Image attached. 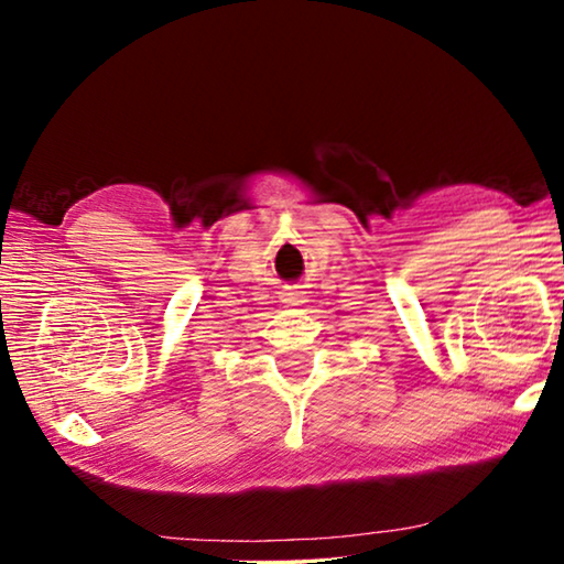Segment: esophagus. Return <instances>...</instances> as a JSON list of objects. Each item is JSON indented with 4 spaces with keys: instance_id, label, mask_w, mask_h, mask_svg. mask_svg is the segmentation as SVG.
I'll return each instance as SVG.
<instances>
[{
    "instance_id": "1",
    "label": "esophagus",
    "mask_w": 564,
    "mask_h": 564,
    "mask_svg": "<svg viewBox=\"0 0 564 564\" xmlns=\"http://www.w3.org/2000/svg\"><path fill=\"white\" fill-rule=\"evenodd\" d=\"M305 285H299V283H293V285H285V289L281 291V301L285 303V305H301V303H305Z\"/></svg>"
}]
</instances>
